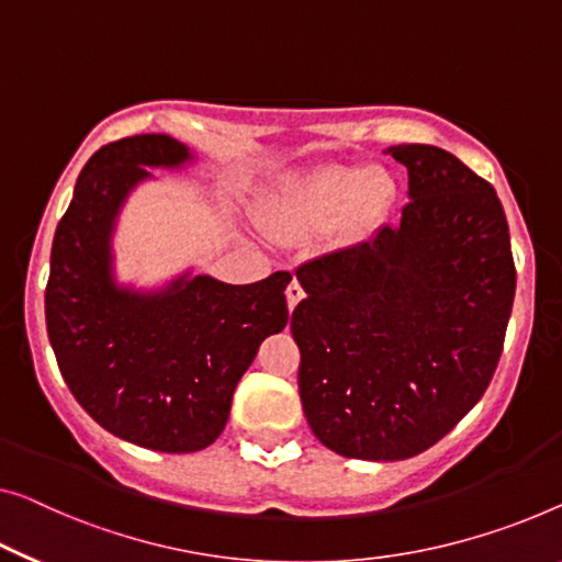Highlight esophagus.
<instances>
[{"label":"esophagus","mask_w":562,"mask_h":562,"mask_svg":"<svg viewBox=\"0 0 562 562\" xmlns=\"http://www.w3.org/2000/svg\"><path fill=\"white\" fill-rule=\"evenodd\" d=\"M284 295H288V307H290V313H292V310H295V305L300 303V300L305 297L303 284H300L297 280H292V282L288 284V292H284Z\"/></svg>","instance_id":"34e87169"}]
</instances>
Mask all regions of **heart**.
<instances>
[{
	"label": "heart",
	"mask_w": 562,
	"mask_h": 562,
	"mask_svg": "<svg viewBox=\"0 0 562 562\" xmlns=\"http://www.w3.org/2000/svg\"><path fill=\"white\" fill-rule=\"evenodd\" d=\"M393 201V181L381 169L328 166L282 189L278 206L265 216L267 229L310 232L321 229L342 214L348 229L363 232L386 214Z\"/></svg>",
	"instance_id": "b5f03b06"
}]
</instances>
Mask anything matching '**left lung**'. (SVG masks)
<instances>
[{
    "label": "left lung",
    "mask_w": 562,
    "mask_h": 562,
    "mask_svg": "<svg viewBox=\"0 0 562 562\" xmlns=\"http://www.w3.org/2000/svg\"><path fill=\"white\" fill-rule=\"evenodd\" d=\"M396 227L297 267V386L335 454L396 462L434 447L487 391L515 300L505 209L482 176L426 144Z\"/></svg>",
    "instance_id": "8db88e82"
}]
</instances>
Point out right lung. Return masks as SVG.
<instances>
[{"instance_id":"right-lung-1","label":"right lung","mask_w":562,"mask_h":562,"mask_svg":"<svg viewBox=\"0 0 562 562\" xmlns=\"http://www.w3.org/2000/svg\"><path fill=\"white\" fill-rule=\"evenodd\" d=\"M189 148L166 133L121 138L90 156L57 224L45 321L78 404L138 447L189 454L224 431L234 389L259 342L288 325L292 274L252 284L181 274L156 292L121 288L111 237L148 169H179Z\"/></svg>"}]
</instances>
